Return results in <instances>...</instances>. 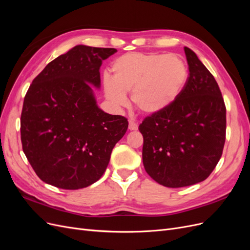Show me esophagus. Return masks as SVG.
<instances>
[{"instance_id": "1", "label": "esophagus", "mask_w": 250, "mask_h": 250, "mask_svg": "<svg viewBox=\"0 0 250 250\" xmlns=\"http://www.w3.org/2000/svg\"><path fill=\"white\" fill-rule=\"evenodd\" d=\"M138 128H139L138 124L135 123L134 121L129 120V124H128V129H129V130H138Z\"/></svg>"}]
</instances>
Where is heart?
Here are the masks:
<instances>
[{"instance_id": "heart-1", "label": "heart", "mask_w": 250, "mask_h": 250, "mask_svg": "<svg viewBox=\"0 0 250 250\" xmlns=\"http://www.w3.org/2000/svg\"><path fill=\"white\" fill-rule=\"evenodd\" d=\"M112 78L103 80L106 99L117 109L127 103L130 92L133 106L148 116L170 107L183 92L188 80L184 60L176 55L131 52L111 64Z\"/></svg>"}]
</instances>
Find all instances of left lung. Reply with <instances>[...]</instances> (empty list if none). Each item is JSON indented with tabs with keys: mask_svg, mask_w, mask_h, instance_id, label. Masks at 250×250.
<instances>
[{
	"mask_svg": "<svg viewBox=\"0 0 250 250\" xmlns=\"http://www.w3.org/2000/svg\"><path fill=\"white\" fill-rule=\"evenodd\" d=\"M188 78L170 107L147 117L143 134V164L156 183L188 187L207 179L222 155L226 108L220 88L197 55L185 47Z\"/></svg>",
	"mask_w": 250,
	"mask_h": 250,
	"instance_id": "obj_1",
	"label": "left lung"
}]
</instances>
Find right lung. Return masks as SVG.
<instances>
[{"mask_svg": "<svg viewBox=\"0 0 250 250\" xmlns=\"http://www.w3.org/2000/svg\"><path fill=\"white\" fill-rule=\"evenodd\" d=\"M113 48L75 46L37 75L21 116L24 153L42 181L64 190L93 185L106 170L128 121L97 105L100 66Z\"/></svg>", "mask_w": 250, "mask_h": 250, "instance_id": "add662e5", "label": "right lung"}]
</instances>
